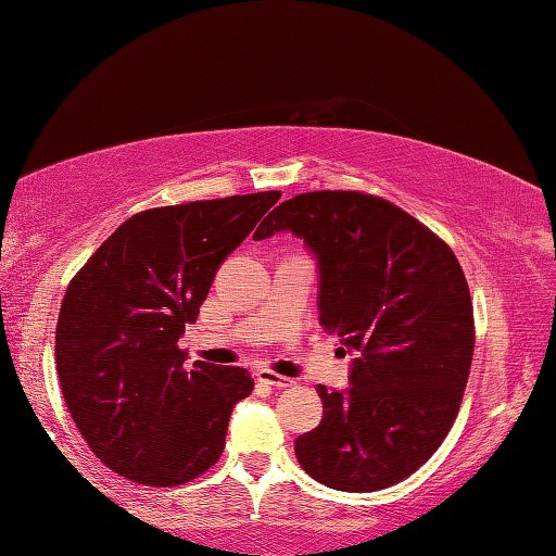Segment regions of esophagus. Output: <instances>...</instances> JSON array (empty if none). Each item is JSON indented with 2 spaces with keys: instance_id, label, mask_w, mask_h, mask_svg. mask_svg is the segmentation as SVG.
<instances>
[{
  "instance_id": "esophagus-1",
  "label": "esophagus",
  "mask_w": 556,
  "mask_h": 556,
  "mask_svg": "<svg viewBox=\"0 0 556 556\" xmlns=\"http://www.w3.org/2000/svg\"><path fill=\"white\" fill-rule=\"evenodd\" d=\"M257 380L265 382V384H271V388H277V390H285V388H291V384H294V380H289V378H285V375H277L271 370H257Z\"/></svg>"
}]
</instances>
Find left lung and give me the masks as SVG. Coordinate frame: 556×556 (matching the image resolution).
<instances>
[{
	"label": "left lung",
	"instance_id": "8db88e82",
	"mask_svg": "<svg viewBox=\"0 0 556 556\" xmlns=\"http://www.w3.org/2000/svg\"><path fill=\"white\" fill-rule=\"evenodd\" d=\"M281 230L316 255L318 324L357 353L351 388L318 384L324 419L296 458L336 491H382L427 464L464 400L476 343L464 269L427 225L361 191L299 193L255 240Z\"/></svg>",
	"mask_w": 556,
	"mask_h": 556
}]
</instances>
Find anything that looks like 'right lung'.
I'll use <instances>...</instances> for the list:
<instances>
[{"mask_svg": "<svg viewBox=\"0 0 556 556\" xmlns=\"http://www.w3.org/2000/svg\"><path fill=\"white\" fill-rule=\"evenodd\" d=\"M279 191L131 215L65 289L55 326L63 400L92 454L142 485H181L220 458L250 372L178 348L223 260Z\"/></svg>", "mask_w": 556, "mask_h": 556, "instance_id": "add662e5", "label": "right lung"}]
</instances>
